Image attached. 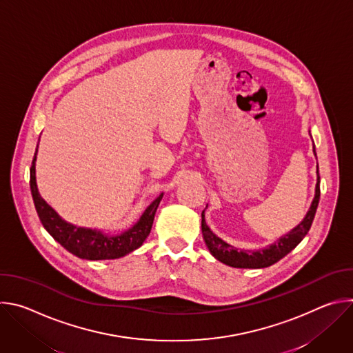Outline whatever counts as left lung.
<instances>
[{"mask_svg":"<svg viewBox=\"0 0 353 353\" xmlns=\"http://www.w3.org/2000/svg\"><path fill=\"white\" fill-rule=\"evenodd\" d=\"M316 155V150H314ZM320 201V176H319V166H317V184H316V194L312 203L310 210L307 211L305 219L301 221L294 229H292L288 234L282 236L278 241L274 244L263 248V250H239L233 247L232 244L223 241L221 237H218L207 225L205 222V210L201 214V228H203V236L205 240V244L210 250V253L221 263L233 267V268H265L275 263H278L281 259H283L286 254L303 240V237L309 233L317 207Z\"/></svg>","mask_w":353,"mask_h":353,"instance_id":"obj_1","label":"left lung"}]
</instances>
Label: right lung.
<instances>
[{"instance_id": "1", "label": "right lung", "mask_w": 353, "mask_h": 353, "mask_svg": "<svg viewBox=\"0 0 353 353\" xmlns=\"http://www.w3.org/2000/svg\"><path fill=\"white\" fill-rule=\"evenodd\" d=\"M36 155L30 168V190L33 203L44 229L53 236L65 250L83 260H114L127 256L131 251L142 245L152 229L154 218L163 194L150 204L139 218V221L128 230L120 234H106L96 229L79 228L65 222L46 201L40 196L36 184Z\"/></svg>"}]
</instances>
